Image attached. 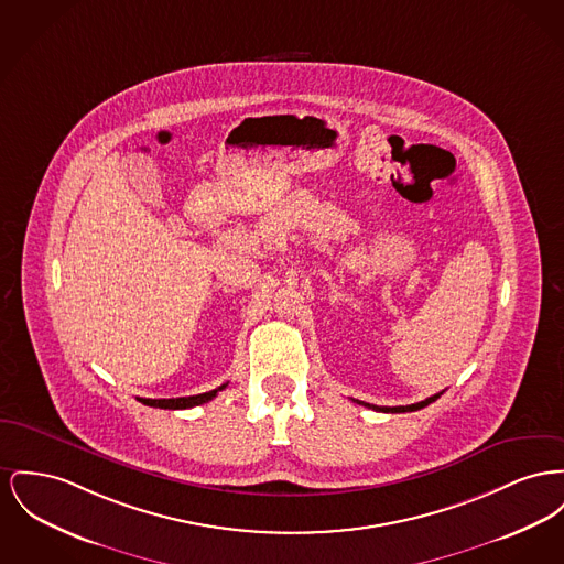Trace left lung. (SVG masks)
I'll return each instance as SVG.
<instances>
[{
    "label": "left lung",
    "instance_id": "obj_1",
    "mask_svg": "<svg viewBox=\"0 0 564 564\" xmlns=\"http://www.w3.org/2000/svg\"><path fill=\"white\" fill-rule=\"evenodd\" d=\"M441 394H443V392H438V394H434V397L426 398V400H422V402L406 404V406H377V404H368V402H360V404H365L368 409H375V411H383V413H406V411H420V409L429 406V404L434 402V400L441 397Z\"/></svg>",
    "mask_w": 564,
    "mask_h": 564
}]
</instances>
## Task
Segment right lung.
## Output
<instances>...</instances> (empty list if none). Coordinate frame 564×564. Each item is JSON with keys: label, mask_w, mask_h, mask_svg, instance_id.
<instances>
[{"label": "right lung", "mask_w": 564, "mask_h": 564, "mask_svg": "<svg viewBox=\"0 0 564 564\" xmlns=\"http://www.w3.org/2000/svg\"><path fill=\"white\" fill-rule=\"evenodd\" d=\"M226 386H228V383L219 386L217 390H210V392L198 394V397L138 398V400H140L142 404H147V406H158V409H192V406H198V404H204V402L213 400V398L217 397V392H221Z\"/></svg>", "instance_id": "add662e5"}]
</instances>
